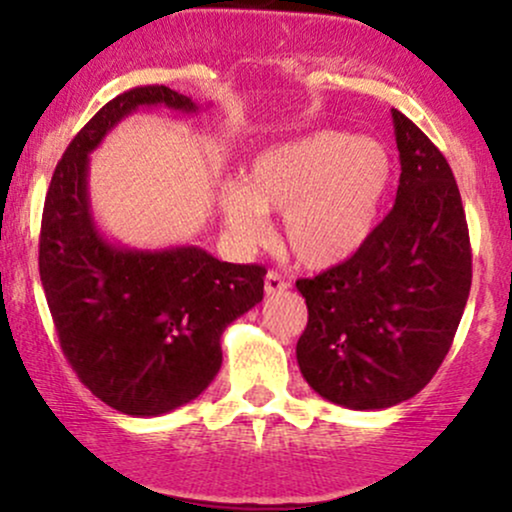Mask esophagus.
<instances>
[{
    "label": "esophagus",
    "instance_id": "obj_1",
    "mask_svg": "<svg viewBox=\"0 0 512 512\" xmlns=\"http://www.w3.org/2000/svg\"><path fill=\"white\" fill-rule=\"evenodd\" d=\"M286 289H289V281L284 279L279 272H267V276H264V291H267V296H274V293H284Z\"/></svg>",
    "mask_w": 512,
    "mask_h": 512
}]
</instances>
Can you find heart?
I'll list each match as a JSON object with an SVG mask.
<instances>
[{"mask_svg": "<svg viewBox=\"0 0 512 512\" xmlns=\"http://www.w3.org/2000/svg\"><path fill=\"white\" fill-rule=\"evenodd\" d=\"M392 178L395 166L383 144L320 129L252 158L245 182L221 190L223 221L243 248H257L269 238L267 211H279L281 240L293 260L330 269L366 245Z\"/></svg>", "mask_w": 512, "mask_h": 512, "instance_id": "obj_1", "label": "heart"}]
</instances>
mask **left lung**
<instances>
[{
  "label": "left lung",
  "mask_w": 512,
  "mask_h": 512,
  "mask_svg": "<svg viewBox=\"0 0 512 512\" xmlns=\"http://www.w3.org/2000/svg\"><path fill=\"white\" fill-rule=\"evenodd\" d=\"M399 149L395 207L354 257L296 289L308 325L296 346L320 397L387 409L431 383L472 286V248L455 175L409 117L392 110Z\"/></svg>",
  "instance_id": "left-lung-1"
}]
</instances>
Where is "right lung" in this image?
<instances>
[{
  "label": "right lung",
  "mask_w": 512,
  "mask_h": 512,
  "mask_svg": "<svg viewBox=\"0 0 512 512\" xmlns=\"http://www.w3.org/2000/svg\"><path fill=\"white\" fill-rule=\"evenodd\" d=\"M197 113L168 86H139L105 103L52 173L40 226V281L60 346L108 407L161 416L207 390L221 334L264 296L260 264L216 260L197 245L137 250L110 243L88 199V154L139 108Z\"/></svg>",
  "instance_id": "obj_1"
}]
</instances>
